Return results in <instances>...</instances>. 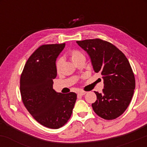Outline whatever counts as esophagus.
Returning a JSON list of instances; mask_svg holds the SVG:
<instances>
[{"label": "esophagus", "instance_id": "34e87169", "mask_svg": "<svg viewBox=\"0 0 147 147\" xmlns=\"http://www.w3.org/2000/svg\"><path fill=\"white\" fill-rule=\"evenodd\" d=\"M86 93V91L81 90L78 92V95H84Z\"/></svg>", "mask_w": 147, "mask_h": 147}]
</instances>
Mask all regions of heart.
<instances>
[{
  "mask_svg": "<svg viewBox=\"0 0 147 147\" xmlns=\"http://www.w3.org/2000/svg\"><path fill=\"white\" fill-rule=\"evenodd\" d=\"M69 57H70V59H71L74 63H76L77 62H78L79 60L85 59V56H84L83 52L79 51L78 50H70L68 53ZM63 57H60L57 60L56 63H55V68H56L57 71H59L61 68V65L63 64Z\"/></svg>",
  "mask_w": 147,
  "mask_h": 147,
  "instance_id": "obj_1",
  "label": "heart"
}]
</instances>
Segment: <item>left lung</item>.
Instances as JSON below:
<instances>
[{
  "instance_id": "1",
  "label": "left lung",
  "mask_w": 147,
  "mask_h": 147,
  "mask_svg": "<svg viewBox=\"0 0 147 147\" xmlns=\"http://www.w3.org/2000/svg\"><path fill=\"white\" fill-rule=\"evenodd\" d=\"M90 57L95 72L104 79L102 93L95 92L97 100L93 111L104 119L111 120L124 113L132 99L136 80L132 68L124 54L109 42L100 39L77 41Z\"/></svg>"
}]
</instances>
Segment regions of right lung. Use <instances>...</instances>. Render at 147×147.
<instances>
[{"mask_svg": "<svg viewBox=\"0 0 147 147\" xmlns=\"http://www.w3.org/2000/svg\"><path fill=\"white\" fill-rule=\"evenodd\" d=\"M65 43L45 44L29 57L20 79L22 102L28 112L41 125L57 129L72 115L77 94L57 92L52 88L57 77L56 59Z\"/></svg>", "mask_w": 147, "mask_h": 147, "instance_id": "right-lung-1", "label": "right lung"}]
</instances>
